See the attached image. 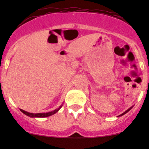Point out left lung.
I'll list each match as a JSON object with an SVG mask.
<instances>
[{
	"instance_id": "1",
	"label": "left lung",
	"mask_w": 149,
	"mask_h": 149,
	"mask_svg": "<svg viewBox=\"0 0 149 149\" xmlns=\"http://www.w3.org/2000/svg\"><path fill=\"white\" fill-rule=\"evenodd\" d=\"M132 107H131L130 108V109H127V111H125L124 113H122V114H120V115H119L118 116V117H120V116H123V115H125V113H127L128 111H130V109H132Z\"/></svg>"
}]
</instances>
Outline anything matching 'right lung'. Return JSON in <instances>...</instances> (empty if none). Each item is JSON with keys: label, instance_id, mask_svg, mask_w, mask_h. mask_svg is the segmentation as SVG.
<instances>
[{"label": "right lung", "instance_id": "1", "mask_svg": "<svg viewBox=\"0 0 149 149\" xmlns=\"http://www.w3.org/2000/svg\"><path fill=\"white\" fill-rule=\"evenodd\" d=\"M61 107H62V105H61L60 107L58 108V109L52 111L47 112V113H33L27 112V111H25L22 110V109H20V111H21L23 113H24L25 115H26L27 116H29V117H31V118H45V117H48V116H50L52 115H54V113H56L59 111V110L61 109Z\"/></svg>", "mask_w": 149, "mask_h": 149}]
</instances>
